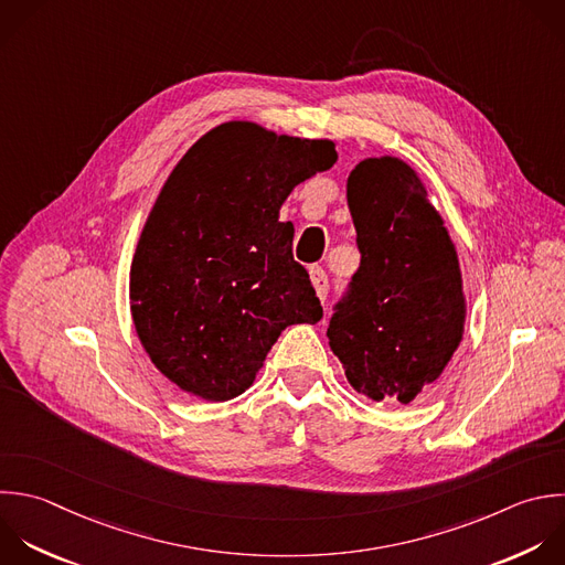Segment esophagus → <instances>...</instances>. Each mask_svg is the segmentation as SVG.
I'll return each instance as SVG.
<instances>
[{
    "label": "esophagus",
    "instance_id": "34e87169",
    "mask_svg": "<svg viewBox=\"0 0 565 565\" xmlns=\"http://www.w3.org/2000/svg\"><path fill=\"white\" fill-rule=\"evenodd\" d=\"M309 276H311V282H313V287H316L318 298L324 302V300H327V294H329V278H327L324 269L318 267V265H313V267H309Z\"/></svg>",
    "mask_w": 565,
    "mask_h": 565
}]
</instances>
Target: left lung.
<instances>
[{
	"label": "left lung",
	"mask_w": 565,
	"mask_h": 565,
	"mask_svg": "<svg viewBox=\"0 0 565 565\" xmlns=\"http://www.w3.org/2000/svg\"><path fill=\"white\" fill-rule=\"evenodd\" d=\"M347 203L362 258L333 307L329 347L358 393L411 404L461 342L457 252L417 172L397 157L360 161Z\"/></svg>",
	"instance_id": "obj_1"
}]
</instances>
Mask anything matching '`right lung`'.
I'll return each mask as SVG.
<instances>
[{
  "label": "right lung",
  "mask_w": 565,
  "mask_h": 565,
  "mask_svg": "<svg viewBox=\"0 0 565 565\" xmlns=\"http://www.w3.org/2000/svg\"><path fill=\"white\" fill-rule=\"evenodd\" d=\"M335 143L249 121L203 135L168 177L130 269L135 329L154 366L207 402L241 395L289 324L320 300L294 260L291 190L335 163Z\"/></svg>",
  "instance_id": "right-lung-1"
}]
</instances>
